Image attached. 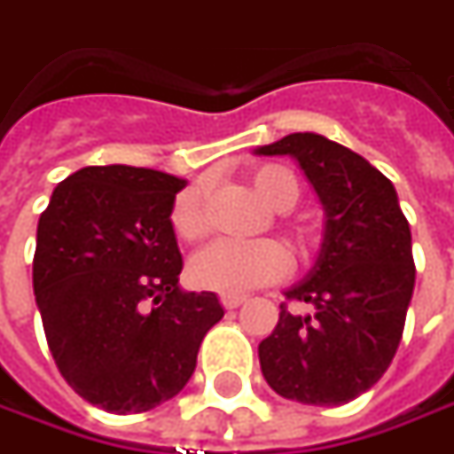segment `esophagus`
Wrapping results in <instances>:
<instances>
[{
  "instance_id": "1",
  "label": "esophagus",
  "mask_w": 454,
  "mask_h": 454,
  "mask_svg": "<svg viewBox=\"0 0 454 454\" xmlns=\"http://www.w3.org/2000/svg\"><path fill=\"white\" fill-rule=\"evenodd\" d=\"M246 301V296H221V304L223 309H239Z\"/></svg>"
}]
</instances>
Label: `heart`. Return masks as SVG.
I'll use <instances>...</instances> for the list:
<instances>
[{"label": "heart", "instance_id": "obj_1", "mask_svg": "<svg viewBox=\"0 0 454 454\" xmlns=\"http://www.w3.org/2000/svg\"><path fill=\"white\" fill-rule=\"evenodd\" d=\"M248 180L254 193L274 211H289L299 200V180L281 165H261ZM170 228L180 241L191 243L206 236L208 221L198 188H185L176 196L170 206ZM286 269L289 254L281 243L269 239L248 243L213 241L191 258L188 276L198 289L239 296L281 278Z\"/></svg>", "mask_w": 454, "mask_h": 454}]
</instances>
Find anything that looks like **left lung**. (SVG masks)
I'll return each instance as SVG.
<instances>
[{
    "label": "left lung",
    "mask_w": 454,
    "mask_h": 454,
    "mask_svg": "<svg viewBox=\"0 0 454 454\" xmlns=\"http://www.w3.org/2000/svg\"><path fill=\"white\" fill-rule=\"evenodd\" d=\"M256 155L296 158L324 206L314 269L286 289L278 324L258 344L261 372L281 397L332 407L372 389L392 364L414 291L412 233L392 180L354 150L291 133Z\"/></svg>",
    "instance_id": "obj_1"
}]
</instances>
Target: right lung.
I'll use <instances>...</instances> for the list:
<instances>
[{"instance_id": "1", "label": "right lung", "mask_w": 454, "mask_h": 454, "mask_svg": "<svg viewBox=\"0 0 454 454\" xmlns=\"http://www.w3.org/2000/svg\"><path fill=\"white\" fill-rule=\"evenodd\" d=\"M185 180L133 165L65 178L37 223L32 263L42 326L65 382L102 410L148 412L196 369L223 319L213 291H183L170 206Z\"/></svg>"}]
</instances>
